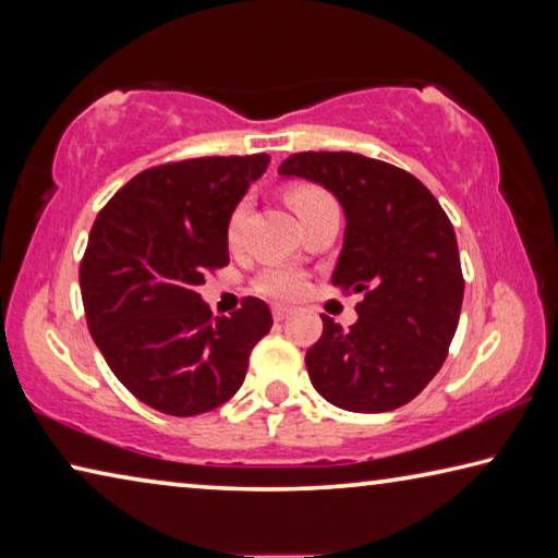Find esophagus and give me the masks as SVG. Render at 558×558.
Masks as SVG:
<instances>
[{
	"instance_id": "esophagus-1",
	"label": "esophagus",
	"mask_w": 558,
	"mask_h": 558,
	"mask_svg": "<svg viewBox=\"0 0 558 558\" xmlns=\"http://www.w3.org/2000/svg\"><path fill=\"white\" fill-rule=\"evenodd\" d=\"M290 313H292L290 307H280V305H276V307H272V319H276V323H282V319H288V317H290Z\"/></svg>"
}]
</instances>
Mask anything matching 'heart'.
<instances>
[{"label":"heart","mask_w":558,"mask_h":558,"mask_svg":"<svg viewBox=\"0 0 558 558\" xmlns=\"http://www.w3.org/2000/svg\"><path fill=\"white\" fill-rule=\"evenodd\" d=\"M286 199L292 206V211L298 216L307 214L310 209H315V206H323L329 204V194L323 192L319 186L313 184H298V186H290L286 192ZM245 216H248V204L241 202L229 216V223H226V239L229 243H235L241 235L243 229V221ZM256 290L260 295L272 298V300H295L302 295V290H305V278H302V272L292 270V268H270L266 272H260L258 280H256Z\"/></svg>","instance_id":"b5f03b06"}]
</instances>
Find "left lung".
Returning <instances> with one entry per match:
<instances>
[{
  "instance_id": "obj_1",
  "label": "left lung",
  "mask_w": 558,
  "mask_h": 558,
  "mask_svg": "<svg viewBox=\"0 0 558 558\" xmlns=\"http://www.w3.org/2000/svg\"><path fill=\"white\" fill-rule=\"evenodd\" d=\"M278 172L323 184L342 204L332 286L364 295L349 329L323 315L305 354L310 381L344 411L399 409L440 372L458 329L465 280L450 219L418 179L381 159L298 153Z\"/></svg>"
}]
</instances>
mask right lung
Segmentation results:
<instances>
[{
	"label": "right lung",
	"instance_id": "1",
	"mask_svg": "<svg viewBox=\"0 0 558 558\" xmlns=\"http://www.w3.org/2000/svg\"><path fill=\"white\" fill-rule=\"evenodd\" d=\"M268 155L196 157L145 169L102 206L81 260L93 342L125 389L167 415L219 409L272 327L245 298L214 317L196 290L229 263L226 223Z\"/></svg>",
	"mask_w": 558,
	"mask_h": 558
}]
</instances>
